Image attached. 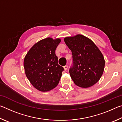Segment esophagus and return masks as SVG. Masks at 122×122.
Wrapping results in <instances>:
<instances>
[{
  "mask_svg": "<svg viewBox=\"0 0 122 122\" xmlns=\"http://www.w3.org/2000/svg\"><path fill=\"white\" fill-rule=\"evenodd\" d=\"M63 67H64V69H65V71H66L68 69V66L67 65Z\"/></svg>",
  "mask_w": 122,
  "mask_h": 122,
  "instance_id": "obj_1",
  "label": "esophagus"
}]
</instances>
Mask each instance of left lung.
<instances>
[{
	"instance_id": "8db88e82",
	"label": "left lung",
	"mask_w": 122,
	"mask_h": 122,
	"mask_svg": "<svg viewBox=\"0 0 122 122\" xmlns=\"http://www.w3.org/2000/svg\"><path fill=\"white\" fill-rule=\"evenodd\" d=\"M64 41L73 55V65L69 71L74 83L82 88L94 85L104 71L102 53L90 39L82 35L67 37Z\"/></svg>"
}]
</instances>
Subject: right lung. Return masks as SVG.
Returning a JSON list of instances; mask_svg holds the SVG:
<instances>
[{
  "label": "right lung",
  "mask_w": 122,
  "mask_h": 122,
  "mask_svg": "<svg viewBox=\"0 0 122 122\" xmlns=\"http://www.w3.org/2000/svg\"><path fill=\"white\" fill-rule=\"evenodd\" d=\"M61 42L60 39L47 38L33 46L24 59L27 77L34 88L41 92H48L57 86L63 71L58 64L55 50Z\"/></svg>",
  "instance_id": "add662e5"
}]
</instances>
